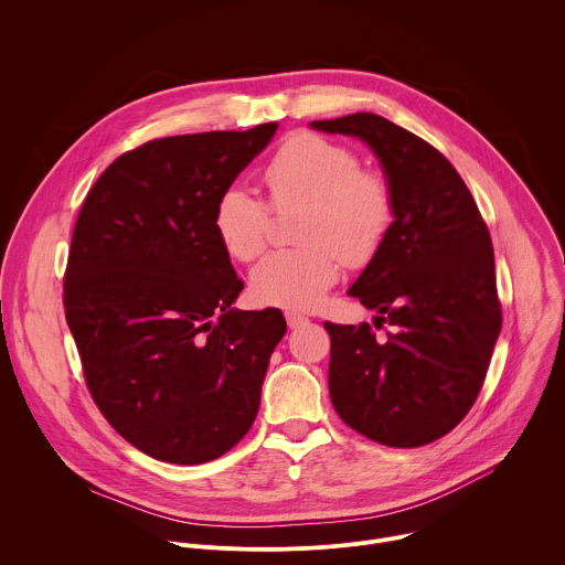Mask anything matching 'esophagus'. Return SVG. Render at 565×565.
I'll return each instance as SVG.
<instances>
[{
	"mask_svg": "<svg viewBox=\"0 0 565 565\" xmlns=\"http://www.w3.org/2000/svg\"><path fill=\"white\" fill-rule=\"evenodd\" d=\"M286 324H288V329H299V327L308 324V317H303L299 312H286Z\"/></svg>",
	"mask_w": 565,
	"mask_h": 565,
	"instance_id": "1",
	"label": "esophagus"
}]
</instances>
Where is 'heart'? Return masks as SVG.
I'll use <instances>...</instances> for the list:
<instances>
[{
  "label": "heart",
  "mask_w": 565,
  "mask_h": 565,
  "mask_svg": "<svg viewBox=\"0 0 565 565\" xmlns=\"http://www.w3.org/2000/svg\"><path fill=\"white\" fill-rule=\"evenodd\" d=\"M264 185L277 212L303 205L295 250L268 255L250 277L262 306L315 308L340 277V257L369 264L393 227L395 196L384 174L362 168L347 145L317 134H292L270 156ZM214 232L236 262H255L268 246L270 207L241 185H227L214 205Z\"/></svg>",
  "instance_id": "1"
}]
</instances>
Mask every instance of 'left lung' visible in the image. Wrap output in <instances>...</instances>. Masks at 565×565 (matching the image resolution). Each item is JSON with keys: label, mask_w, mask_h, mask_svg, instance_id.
<instances>
[{"label": "left lung", "mask_w": 565, "mask_h": 565, "mask_svg": "<svg viewBox=\"0 0 565 565\" xmlns=\"http://www.w3.org/2000/svg\"><path fill=\"white\" fill-rule=\"evenodd\" d=\"M362 138L395 196V221L349 295L377 310L331 324L329 391L338 416L386 447H420L473 407L501 333L494 248L486 218L449 160L420 136L375 114L315 120Z\"/></svg>", "instance_id": "obj_1"}]
</instances>
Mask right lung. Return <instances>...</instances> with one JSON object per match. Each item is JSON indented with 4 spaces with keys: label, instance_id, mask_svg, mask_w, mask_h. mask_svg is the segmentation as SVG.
I'll use <instances>...</instances> for the list:
<instances>
[{
    "label": "right lung",
    "instance_id": "obj_1",
    "mask_svg": "<svg viewBox=\"0 0 565 565\" xmlns=\"http://www.w3.org/2000/svg\"><path fill=\"white\" fill-rule=\"evenodd\" d=\"M275 129L147 140L118 156L79 207L66 324L100 414L151 458L214 460L257 418L286 319L277 308H230L244 281L212 216Z\"/></svg>",
    "mask_w": 565,
    "mask_h": 565
}]
</instances>
